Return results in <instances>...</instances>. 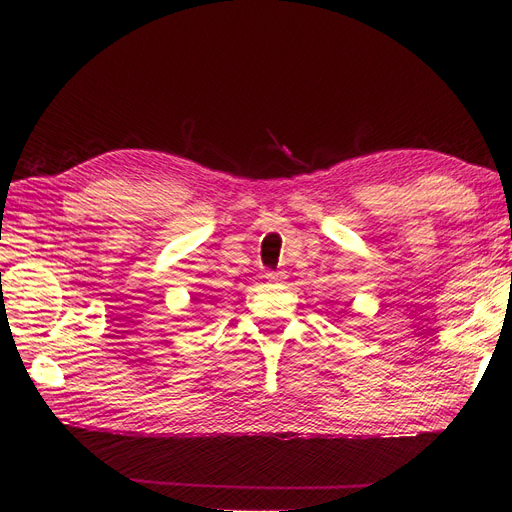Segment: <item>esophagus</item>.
Instances as JSON below:
<instances>
[{"label": "esophagus", "mask_w": 512, "mask_h": 512, "mask_svg": "<svg viewBox=\"0 0 512 512\" xmlns=\"http://www.w3.org/2000/svg\"><path fill=\"white\" fill-rule=\"evenodd\" d=\"M264 277L270 281V284H279V281H284V279H286V275H284V273H266Z\"/></svg>", "instance_id": "esophagus-1"}]
</instances>
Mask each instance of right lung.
<instances>
[{
  "instance_id": "obj_1",
  "label": "right lung",
  "mask_w": 512,
  "mask_h": 512,
  "mask_svg": "<svg viewBox=\"0 0 512 512\" xmlns=\"http://www.w3.org/2000/svg\"><path fill=\"white\" fill-rule=\"evenodd\" d=\"M193 301H200V299H193Z\"/></svg>"
}]
</instances>
